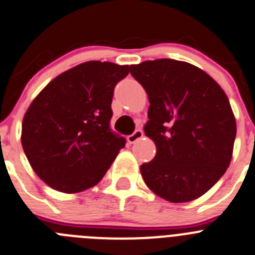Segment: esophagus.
Returning <instances> with one entry per match:
<instances>
[{"label":"esophagus","instance_id":"esophagus-1","mask_svg":"<svg viewBox=\"0 0 255 255\" xmlns=\"http://www.w3.org/2000/svg\"><path fill=\"white\" fill-rule=\"evenodd\" d=\"M142 137H143V132H142V129H136L134 132L132 133V134H129V136L127 137V141L128 143H134V142H137L138 139H141Z\"/></svg>","mask_w":255,"mask_h":255}]
</instances>
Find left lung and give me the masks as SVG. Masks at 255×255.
Segmentation results:
<instances>
[{
  "label": "left lung",
  "instance_id": "left-lung-1",
  "mask_svg": "<svg viewBox=\"0 0 255 255\" xmlns=\"http://www.w3.org/2000/svg\"><path fill=\"white\" fill-rule=\"evenodd\" d=\"M148 95L144 134L156 144L141 165L144 183L173 203L210 190L233 157L236 122L228 96L210 75L187 62L162 58L130 66Z\"/></svg>",
  "mask_w": 255,
  "mask_h": 255
}]
</instances>
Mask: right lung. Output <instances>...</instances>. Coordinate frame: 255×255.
<instances>
[{
	"label": "right lung",
	"mask_w": 255,
	"mask_h": 255,
	"mask_svg": "<svg viewBox=\"0 0 255 255\" xmlns=\"http://www.w3.org/2000/svg\"><path fill=\"white\" fill-rule=\"evenodd\" d=\"M128 66L90 61L52 80L22 121L21 144L36 175L77 193L103 179L126 138L111 129L114 88Z\"/></svg>",
	"instance_id": "obj_1"
}]
</instances>
